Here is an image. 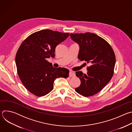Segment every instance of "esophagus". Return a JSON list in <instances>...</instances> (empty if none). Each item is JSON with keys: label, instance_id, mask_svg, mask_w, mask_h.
Returning a JSON list of instances; mask_svg holds the SVG:
<instances>
[{"label": "esophagus", "instance_id": "obj_1", "mask_svg": "<svg viewBox=\"0 0 132 132\" xmlns=\"http://www.w3.org/2000/svg\"><path fill=\"white\" fill-rule=\"evenodd\" d=\"M75 73L72 71H69V76L70 77H75Z\"/></svg>", "mask_w": 132, "mask_h": 132}]
</instances>
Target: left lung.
<instances>
[{"instance_id": "left-lung-1", "label": "left lung", "mask_w": 132, "mask_h": 132, "mask_svg": "<svg viewBox=\"0 0 132 132\" xmlns=\"http://www.w3.org/2000/svg\"><path fill=\"white\" fill-rule=\"evenodd\" d=\"M71 39L80 46L78 59L90 64L87 74L76 72L80 81L75 91L87 97L95 95L109 82L114 73L116 55L110 44L102 37L90 32L71 33Z\"/></svg>"}]
</instances>
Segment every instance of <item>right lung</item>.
Instances as JSON below:
<instances>
[{
	"instance_id": "obj_1",
	"label": "right lung",
	"mask_w": 132,
	"mask_h": 132,
	"mask_svg": "<svg viewBox=\"0 0 132 132\" xmlns=\"http://www.w3.org/2000/svg\"><path fill=\"white\" fill-rule=\"evenodd\" d=\"M69 35V33L43 30L30 35L19 47L15 55L18 76L25 88L35 96H45L53 89L56 78L68 77V69L54 68L46 59L55 57L56 46Z\"/></svg>"
}]
</instances>
